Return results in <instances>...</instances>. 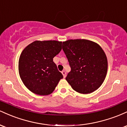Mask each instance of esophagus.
Instances as JSON below:
<instances>
[{"label":"esophagus","instance_id":"obj_1","mask_svg":"<svg viewBox=\"0 0 127 127\" xmlns=\"http://www.w3.org/2000/svg\"><path fill=\"white\" fill-rule=\"evenodd\" d=\"M62 73L63 76V78H65V76H66V73H65V71H64V70L62 71Z\"/></svg>","mask_w":127,"mask_h":127}]
</instances>
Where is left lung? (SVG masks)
<instances>
[{
	"mask_svg": "<svg viewBox=\"0 0 127 127\" xmlns=\"http://www.w3.org/2000/svg\"><path fill=\"white\" fill-rule=\"evenodd\" d=\"M62 48L71 67L65 79L72 88L84 94L97 90L107 72V57L101 46L87 39H70L63 42Z\"/></svg>",
	"mask_w": 127,
	"mask_h": 127,
	"instance_id": "left-lung-1",
	"label": "left lung"
}]
</instances>
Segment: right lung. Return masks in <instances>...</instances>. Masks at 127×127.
I'll return each mask as SVG.
<instances>
[{"instance_id":"obj_1","label":"right lung","mask_w":127,"mask_h":127,"mask_svg":"<svg viewBox=\"0 0 127 127\" xmlns=\"http://www.w3.org/2000/svg\"><path fill=\"white\" fill-rule=\"evenodd\" d=\"M62 42L36 40L23 49L18 62V71L23 84L32 93L47 95L54 91L62 73L53 58L62 50Z\"/></svg>"}]
</instances>
